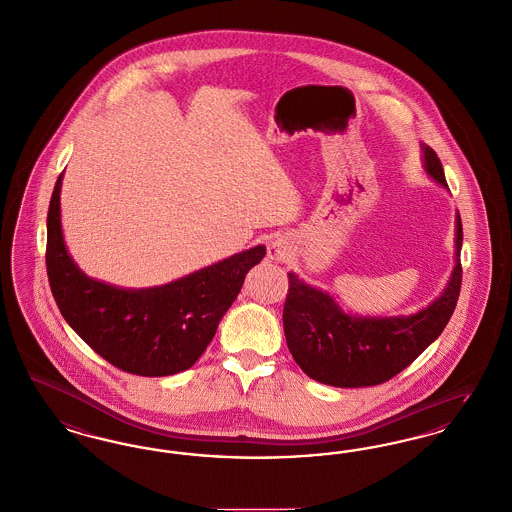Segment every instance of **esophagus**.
Listing matches in <instances>:
<instances>
[{
  "label": "esophagus",
  "instance_id": "34e87169",
  "mask_svg": "<svg viewBox=\"0 0 512 512\" xmlns=\"http://www.w3.org/2000/svg\"><path fill=\"white\" fill-rule=\"evenodd\" d=\"M292 254V245L285 237H275L269 245H267V256L275 262H285L289 260Z\"/></svg>",
  "mask_w": 512,
  "mask_h": 512
}]
</instances>
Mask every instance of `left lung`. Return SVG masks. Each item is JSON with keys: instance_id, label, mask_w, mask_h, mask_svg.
I'll return each mask as SVG.
<instances>
[{"instance_id": "1", "label": "left lung", "mask_w": 512, "mask_h": 512, "mask_svg": "<svg viewBox=\"0 0 512 512\" xmlns=\"http://www.w3.org/2000/svg\"><path fill=\"white\" fill-rule=\"evenodd\" d=\"M424 172L447 189L444 168L421 143ZM463 225L455 216V266L442 294L409 315H356L325 290L289 273L283 327L294 361L308 377L336 388L377 386L401 373L442 334L461 292Z\"/></svg>"}]
</instances>
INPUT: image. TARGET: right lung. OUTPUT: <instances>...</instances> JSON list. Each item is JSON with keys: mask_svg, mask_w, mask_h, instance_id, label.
I'll return each mask as SVG.
<instances>
[{"mask_svg": "<svg viewBox=\"0 0 512 512\" xmlns=\"http://www.w3.org/2000/svg\"><path fill=\"white\" fill-rule=\"evenodd\" d=\"M61 185L63 174L47 212L45 266L65 321L89 348L126 373L168 377L193 367L241 292L246 273L266 256V246L248 248L166 285L122 289L89 277L68 254Z\"/></svg>", "mask_w": 512, "mask_h": 512, "instance_id": "right-lung-1", "label": "right lung"}]
</instances>
